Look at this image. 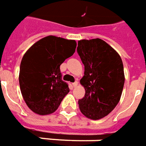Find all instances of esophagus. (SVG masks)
<instances>
[{
  "label": "esophagus",
  "mask_w": 146,
  "mask_h": 146,
  "mask_svg": "<svg viewBox=\"0 0 146 146\" xmlns=\"http://www.w3.org/2000/svg\"><path fill=\"white\" fill-rule=\"evenodd\" d=\"M77 85H78V82H77V81H75V82H73V87H77Z\"/></svg>",
  "instance_id": "obj_1"
}]
</instances>
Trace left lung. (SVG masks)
<instances>
[{
  "instance_id": "obj_1",
  "label": "left lung",
  "mask_w": 146,
  "mask_h": 146,
  "mask_svg": "<svg viewBox=\"0 0 146 146\" xmlns=\"http://www.w3.org/2000/svg\"><path fill=\"white\" fill-rule=\"evenodd\" d=\"M77 50L85 65L80 82L86 94L78 101L79 108L86 117L98 120L111 113L120 101L125 83L122 60L99 38L79 40Z\"/></svg>"
}]
</instances>
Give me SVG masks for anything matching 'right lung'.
<instances>
[{
  "label": "right lung",
  "mask_w": 146,
  "mask_h": 146,
  "mask_svg": "<svg viewBox=\"0 0 146 146\" xmlns=\"http://www.w3.org/2000/svg\"><path fill=\"white\" fill-rule=\"evenodd\" d=\"M77 42L55 36L36 41L21 62L19 83L28 107L39 115L52 113L69 92L60 65L75 52Z\"/></svg>",
  "instance_id": "obj_1"
}]
</instances>
